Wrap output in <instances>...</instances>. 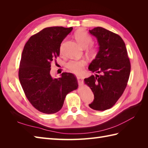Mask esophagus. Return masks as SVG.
<instances>
[{
	"instance_id": "1",
	"label": "esophagus",
	"mask_w": 148,
	"mask_h": 148,
	"mask_svg": "<svg viewBox=\"0 0 148 148\" xmlns=\"http://www.w3.org/2000/svg\"><path fill=\"white\" fill-rule=\"evenodd\" d=\"M77 81H78V83H79V84H81V83H83V78L82 77H80V76H79V77H77Z\"/></svg>"
}]
</instances>
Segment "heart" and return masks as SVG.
<instances>
[{"label":"heart","instance_id":"obj_1","mask_svg":"<svg viewBox=\"0 0 148 148\" xmlns=\"http://www.w3.org/2000/svg\"><path fill=\"white\" fill-rule=\"evenodd\" d=\"M75 38L77 42L83 48H86L92 42V38L89 34L83 30H78L75 33ZM90 51L92 53L95 52V49L90 48ZM85 65L84 60H71L67 64V67L73 73L80 74L83 72V69Z\"/></svg>","mask_w":148,"mask_h":148}]
</instances>
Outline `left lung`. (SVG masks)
I'll return each mask as SVG.
<instances>
[{"mask_svg":"<svg viewBox=\"0 0 148 148\" xmlns=\"http://www.w3.org/2000/svg\"><path fill=\"white\" fill-rule=\"evenodd\" d=\"M98 42L99 51L88 69L100 73L85 78L94 95L89 106L96 111L111 108L123 93L130 73V63L121 37L104 28L89 30Z\"/></svg>","mask_w":148,"mask_h":148,"instance_id":"obj_1","label":"left lung"}]
</instances>
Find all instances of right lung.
<instances>
[{
  "mask_svg": "<svg viewBox=\"0 0 148 148\" xmlns=\"http://www.w3.org/2000/svg\"><path fill=\"white\" fill-rule=\"evenodd\" d=\"M72 27H47L30 37L22 52L19 79L25 94L34 108L45 114L59 111L66 95L77 88L74 75L50 74L51 62L60 55V45Z\"/></svg>",
  "mask_w": 148,
  "mask_h": 148,
  "instance_id": "add662e5",
  "label": "right lung"
}]
</instances>
